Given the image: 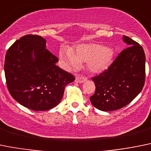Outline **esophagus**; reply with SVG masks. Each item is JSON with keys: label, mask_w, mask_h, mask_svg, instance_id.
Instances as JSON below:
<instances>
[{"label": "esophagus", "mask_w": 151, "mask_h": 151, "mask_svg": "<svg viewBox=\"0 0 151 151\" xmlns=\"http://www.w3.org/2000/svg\"><path fill=\"white\" fill-rule=\"evenodd\" d=\"M87 78L86 77H84V76H77V77H76L75 81L77 83H81L85 82Z\"/></svg>", "instance_id": "obj_1"}]
</instances>
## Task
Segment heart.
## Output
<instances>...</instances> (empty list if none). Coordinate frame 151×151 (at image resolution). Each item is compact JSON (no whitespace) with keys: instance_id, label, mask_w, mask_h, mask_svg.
<instances>
[{"instance_id":"b5f03b06","label":"heart","mask_w":151,"mask_h":151,"mask_svg":"<svg viewBox=\"0 0 151 151\" xmlns=\"http://www.w3.org/2000/svg\"><path fill=\"white\" fill-rule=\"evenodd\" d=\"M114 52L112 49L98 44L81 45L74 51L68 47H63L60 57L65 65L78 68L81 63H87V68L93 73L105 71L112 63Z\"/></svg>"}]
</instances>
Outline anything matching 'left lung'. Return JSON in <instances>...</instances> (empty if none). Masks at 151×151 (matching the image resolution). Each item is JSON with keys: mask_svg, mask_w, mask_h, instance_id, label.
Here are the masks:
<instances>
[{"mask_svg": "<svg viewBox=\"0 0 151 151\" xmlns=\"http://www.w3.org/2000/svg\"><path fill=\"white\" fill-rule=\"evenodd\" d=\"M129 47L122 50L109 68L92 77L95 91L90 101L101 111H114L133 101L145 82V54L143 47L126 36Z\"/></svg>", "mask_w": 151, "mask_h": 151, "instance_id": "left-lung-1", "label": "left lung"}]
</instances>
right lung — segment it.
Segmentation results:
<instances>
[{
	"label": "right lung",
	"mask_w": 151,
	"mask_h": 151,
	"mask_svg": "<svg viewBox=\"0 0 151 151\" xmlns=\"http://www.w3.org/2000/svg\"><path fill=\"white\" fill-rule=\"evenodd\" d=\"M56 56L46 48V40L26 35L15 41L5 56L4 72L11 96L34 111H45L59 104L65 87L75 77L60 68Z\"/></svg>",
	"instance_id": "1"
}]
</instances>
